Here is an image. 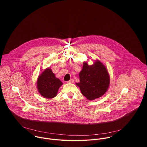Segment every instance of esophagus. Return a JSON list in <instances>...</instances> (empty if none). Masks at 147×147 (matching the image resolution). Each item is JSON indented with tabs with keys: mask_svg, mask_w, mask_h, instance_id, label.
Wrapping results in <instances>:
<instances>
[{
	"mask_svg": "<svg viewBox=\"0 0 147 147\" xmlns=\"http://www.w3.org/2000/svg\"><path fill=\"white\" fill-rule=\"evenodd\" d=\"M67 82H68V83H73V82H74V80H73V79H71V80H70L69 81H68Z\"/></svg>",
	"mask_w": 147,
	"mask_h": 147,
	"instance_id": "esophagus-1",
	"label": "esophagus"
}]
</instances>
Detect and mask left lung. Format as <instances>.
<instances>
[{"label":"left lung","instance_id":"1","mask_svg":"<svg viewBox=\"0 0 147 147\" xmlns=\"http://www.w3.org/2000/svg\"><path fill=\"white\" fill-rule=\"evenodd\" d=\"M79 76L80 82L76 85L80 87L82 94L89 100L102 96L109 88V73L106 67L99 60H96L91 66L84 62Z\"/></svg>","mask_w":147,"mask_h":147}]
</instances>
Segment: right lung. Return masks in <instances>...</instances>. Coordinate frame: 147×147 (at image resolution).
I'll return each instance as SVG.
<instances>
[{"instance_id": "right-lung-1", "label": "right lung", "mask_w": 147, "mask_h": 147, "mask_svg": "<svg viewBox=\"0 0 147 147\" xmlns=\"http://www.w3.org/2000/svg\"><path fill=\"white\" fill-rule=\"evenodd\" d=\"M62 84V82L55 77L49 68L46 69L42 73L37 80V88L39 94L48 99L55 97Z\"/></svg>"}]
</instances>
